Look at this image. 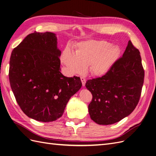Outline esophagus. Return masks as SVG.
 Masks as SVG:
<instances>
[{
	"label": "esophagus",
	"instance_id": "1",
	"mask_svg": "<svg viewBox=\"0 0 156 156\" xmlns=\"http://www.w3.org/2000/svg\"><path fill=\"white\" fill-rule=\"evenodd\" d=\"M81 81H82V83L83 87H84L85 85V82H86V80H85V78H84L83 77H81Z\"/></svg>",
	"mask_w": 156,
	"mask_h": 156
}]
</instances>
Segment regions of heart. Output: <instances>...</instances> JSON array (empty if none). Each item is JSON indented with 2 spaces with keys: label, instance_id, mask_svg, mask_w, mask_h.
<instances>
[{
  "label": "heart",
  "instance_id": "1",
  "mask_svg": "<svg viewBox=\"0 0 156 156\" xmlns=\"http://www.w3.org/2000/svg\"><path fill=\"white\" fill-rule=\"evenodd\" d=\"M120 53V48L117 45L102 40L90 39L78 43L74 52L65 48L61 61L71 74L84 73L89 65L93 75L102 76L109 71Z\"/></svg>",
  "mask_w": 156,
  "mask_h": 156
}]
</instances>
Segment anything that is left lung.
Segmentation results:
<instances>
[{"label":"left lung","mask_w":156,"mask_h":156,"mask_svg":"<svg viewBox=\"0 0 156 156\" xmlns=\"http://www.w3.org/2000/svg\"><path fill=\"white\" fill-rule=\"evenodd\" d=\"M144 77L140 52L129 41L122 57L108 73L85 83L93 95L88 105L91 119L98 124L109 125L128 117L139 102Z\"/></svg>","instance_id":"1"}]
</instances>
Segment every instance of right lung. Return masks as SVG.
<instances>
[{"label":"right lung","instance_id":"add662e5","mask_svg":"<svg viewBox=\"0 0 156 156\" xmlns=\"http://www.w3.org/2000/svg\"><path fill=\"white\" fill-rule=\"evenodd\" d=\"M60 55L56 35L48 32L30 34L13 50L9 83L17 104L30 118L44 122L57 120L82 87L80 77L62 74Z\"/></svg>","mask_w":156,"mask_h":156}]
</instances>
